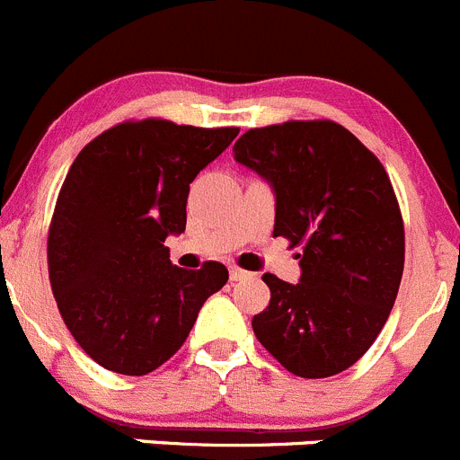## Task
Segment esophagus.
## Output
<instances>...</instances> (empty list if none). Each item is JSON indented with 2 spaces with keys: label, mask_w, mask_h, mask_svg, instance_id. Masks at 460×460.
<instances>
[{
  "label": "esophagus",
  "mask_w": 460,
  "mask_h": 460,
  "mask_svg": "<svg viewBox=\"0 0 460 460\" xmlns=\"http://www.w3.org/2000/svg\"><path fill=\"white\" fill-rule=\"evenodd\" d=\"M250 277V272H244V270H240V268H229V279L231 281H240V279H247Z\"/></svg>",
  "instance_id": "1"
}]
</instances>
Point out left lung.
<instances>
[{
    "instance_id": "1",
    "label": "left lung",
    "mask_w": 460,
    "mask_h": 460,
    "mask_svg": "<svg viewBox=\"0 0 460 460\" xmlns=\"http://www.w3.org/2000/svg\"><path fill=\"white\" fill-rule=\"evenodd\" d=\"M234 158L270 183L274 235L302 244L299 283L263 274L252 327L293 375L347 370L384 329L404 272V225L379 158L329 119L250 128Z\"/></svg>"
}]
</instances>
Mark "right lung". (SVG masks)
Returning a JSON list of instances; mask_svg holds the SVG:
<instances>
[{"mask_svg": "<svg viewBox=\"0 0 460 460\" xmlns=\"http://www.w3.org/2000/svg\"><path fill=\"white\" fill-rule=\"evenodd\" d=\"M238 128L124 122L85 145L63 181L47 240L49 281L81 349L118 375L143 376L186 342L229 272L170 263L186 231L190 183Z\"/></svg>", "mask_w": 460, "mask_h": 460, "instance_id": "obj_1", "label": "right lung"}]
</instances>
